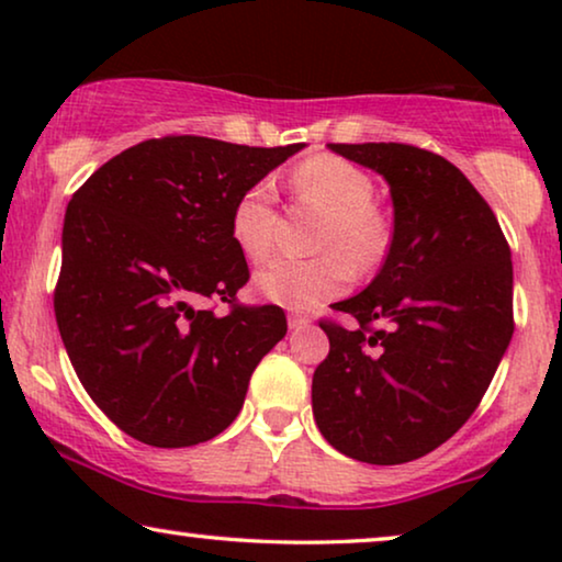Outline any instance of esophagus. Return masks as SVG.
<instances>
[{
  "mask_svg": "<svg viewBox=\"0 0 562 562\" xmlns=\"http://www.w3.org/2000/svg\"><path fill=\"white\" fill-rule=\"evenodd\" d=\"M310 322H312L310 314H299V312L289 314V329H304L310 327Z\"/></svg>",
  "mask_w": 562,
  "mask_h": 562,
  "instance_id": "1",
  "label": "esophagus"
}]
</instances>
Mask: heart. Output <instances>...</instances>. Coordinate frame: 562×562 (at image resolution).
I'll return each mask as SVG.
<instances>
[{
    "label": "heart",
    "mask_w": 562,
    "mask_h": 562,
    "mask_svg": "<svg viewBox=\"0 0 562 562\" xmlns=\"http://www.w3.org/2000/svg\"><path fill=\"white\" fill-rule=\"evenodd\" d=\"M291 189L302 202L327 214L317 258H276L256 276V289L286 310H312L342 294L358 271H371L386 256L391 229L373 206L375 183L363 168L337 156H314L291 173ZM229 233L245 258L266 260L276 248V183L252 181L237 196Z\"/></svg>",
    "instance_id": "obj_1"
}]
</instances>
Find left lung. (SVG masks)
<instances>
[{"mask_svg":"<svg viewBox=\"0 0 562 562\" xmlns=\"http://www.w3.org/2000/svg\"><path fill=\"white\" fill-rule=\"evenodd\" d=\"M389 183L394 237L381 271L322 319L329 352L312 409L325 440L371 465L417 460L481 404L514 333L512 250L471 181L437 153L404 143H329Z\"/></svg>","mask_w":562,"mask_h":562,"instance_id":"left-lung-1","label":"left lung"}]
</instances>
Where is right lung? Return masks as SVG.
Wrapping results in <instances>:
<instances>
[{
  "label": "right lung",
  "mask_w": 562,
  "mask_h": 562,
  "mask_svg": "<svg viewBox=\"0 0 562 562\" xmlns=\"http://www.w3.org/2000/svg\"><path fill=\"white\" fill-rule=\"evenodd\" d=\"M304 143L250 148L199 135L137 143L68 202L53 294L87 394L135 440L189 448L240 414L281 306L235 304L248 263L229 233L237 196ZM234 306L222 318L196 303Z\"/></svg>",
  "instance_id": "1"
}]
</instances>
